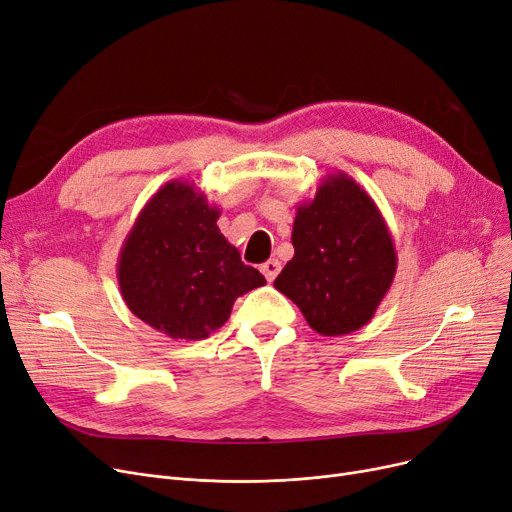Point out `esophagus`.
Listing matches in <instances>:
<instances>
[{"instance_id":"obj_1","label":"esophagus","mask_w":512,"mask_h":512,"mask_svg":"<svg viewBox=\"0 0 512 512\" xmlns=\"http://www.w3.org/2000/svg\"><path fill=\"white\" fill-rule=\"evenodd\" d=\"M259 270H261V274L265 276L267 282H274L276 276H278L280 270H282V263H280L278 259H267V261L259 267Z\"/></svg>"}]
</instances>
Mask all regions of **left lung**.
Wrapping results in <instances>:
<instances>
[{
	"instance_id": "1",
	"label": "left lung",
	"mask_w": 512,
	"mask_h": 512,
	"mask_svg": "<svg viewBox=\"0 0 512 512\" xmlns=\"http://www.w3.org/2000/svg\"><path fill=\"white\" fill-rule=\"evenodd\" d=\"M294 257L274 286L321 336L357 332L378 311L396 274V249L382 211L348 174H328L297 207Z\"/></svg>"
}]
</instances>
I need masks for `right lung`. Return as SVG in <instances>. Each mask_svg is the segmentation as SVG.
Masks as SVG:
<instances>
[{"label": "right lung", "instance_id": "1", "mask_svg": "<svg viewBox=\"0 0 512 512\" xmlns=\"http://www.w3.org/2000/svg\"><path fill=\"white\" fill-rule=\"evenodd\" d=\"M220 207L188 180H170L145 203L118 255L126 307L174 340L222 328L234 301L265 284L218 228Z\"/></svg>", "mask_w": 512, "mask_h": 512}]
</instances>
